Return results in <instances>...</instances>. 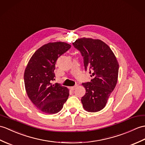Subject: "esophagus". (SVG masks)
<instances>
[{
	"label": "esophagus",
	"instance_id": "1",
	"mask_svg": "<svg viewBox=\"0 0 145 145\" xmlns=\"http://www.w3.org/2000/svg\"><path fill=\"white\" fill-rule=\"evenodd\" d=\"M77 86H78V85H75V86H72V87H71V89L72 90V91H73V90H75L76 88H77Z\"/></svg>",
	"mask_w": 145,
	"mask_h": 145
}]
</instances>
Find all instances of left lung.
Segmentation results:
<instances>
[{"label": "left lung", "instance_id": "8db88e82", "mask_svg": "<svg viewBox=\"0 0 145 145\" xmlns=\"http://www.w3.org/2000/svg\"><path fill=\"white\" fill-rule=\"evenodd\" d=\"M83 56L84 67L92 79L83 83L86 93L82 97L83 108L90 112L102 110L118 78L119 65L109 47L100 39L83 38L73 42Z\"/></svg>", "mask_w": 145, "mask_h": 145}]
</instances>
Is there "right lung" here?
<instances>
[{"instance_id":"obj_1","label":"right lung","mask_w":145,"mask_h":145,"mask_svg":"<svg viewBox=\"0 0 145 145\" xmlns=\"http://www.w3.org/2000/svg\"><path fill=\"white\" fill-rule=\"evenodd\" d=\"M71 46L63 42H49L39 48L29 60L24 73L27 95L41 112L56 114L62 109L69 96V91L60 84L52 85L55 80L57 59Z\"/></svg>"}]
</instances>
